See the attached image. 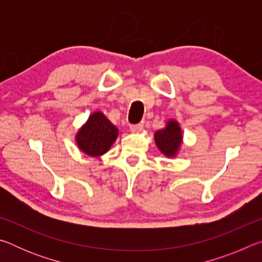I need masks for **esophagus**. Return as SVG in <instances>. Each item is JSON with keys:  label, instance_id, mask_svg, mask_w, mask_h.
<instances>
[{"label": "esophagus", "instance_id": "obj_1", "mask_svg": "<svg viewBox=\"0 0 262 262\" xmlns=\"http://www.w3.org/2000/svg\"><path fill=\"white\" fill-rule=\"evenodd\" d=\"M129 129H130L133 133H139V132H141L142 129H143V122L137 123V125H130V126H129Z\"/></svg>", "mask_w": 262, "mask_h": 262}]
</instances>
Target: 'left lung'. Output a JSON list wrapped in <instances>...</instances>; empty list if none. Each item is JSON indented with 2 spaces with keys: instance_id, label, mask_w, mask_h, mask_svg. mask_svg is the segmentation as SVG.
Listing matches in <instances>:
<instances>
[{
  "instance_id": "obj_1",
  "label": "left lung",
  "mask_w": 262,
  "mask_h": 262,
  "mask_svg": "<svg viewBox=\"0 0 262 262\" xmlns=\"http://www.w3.org/2000/svg\"><path fill=\"white\" fill-rule=\"evenodd\" d=\"M155 143L164 156L167 158H173L178 155L183 144V130L179 122L171 119L166 122L163 129L155 133Z\"/></svg>"
}]
</instances>
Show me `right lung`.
<instances>
[{
  "label": "right lung",
  "mask_w": 262,
  "mask_h": 262,
  "mask_svg": "<svg viewBox=\"0 0 262 262\" xmlns=\"http://www.w3.org/2000/svg\"><path fill=\"white\" fill-rule=\"evenodd\" d=\"M118 135V128L97 111L90 114L86 122L79 128L75 141L82 152L90 157H99L108 151Z\"/></svg>",
  "instance_id": "1"
}]
</instances>
